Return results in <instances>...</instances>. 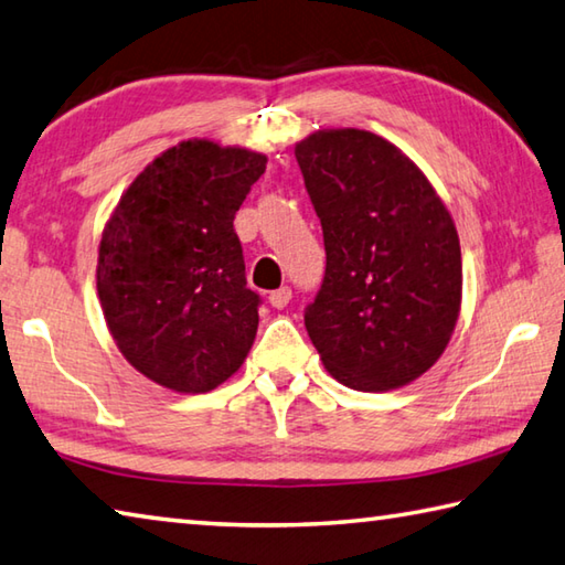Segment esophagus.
Here are the masks:
<instances>
[{
    "label": "esophagus",
    "mask_w": 565,
    "mask_h": 565,
    "mask_svg": "<svg viewBox=\"0 0 565 565\" xmlns=\"http://www.w3.org/2000/svg\"><path fill=\"white\" fill-rule=\"evenodd\" d=\"M291 301V289L289 286H281V289H276L269 294V303L274 306V309H284V306H289Z\"/></svg>",
    "instance_id": "esophagus-1"
}]
</instances>
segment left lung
I'll use <instances>...</instances> for the list:
<instances>
[{
    "instance_id": "1",
    "label": "left lung",
    "mask_w": 565,
    "mask_h": 565,
    "mask_svg": "<svg viewBox=\"0 0 565 565\" xmlns=\"http://www.w3.org/2000/svg\"><path fill=\"white\" fill-rule=\"evenodd\" d=\"M296 160L321 220L326 276L303 313L338 383L395 390L445 353L461 306L452 214L413 160L371 130H316Z\"/></svg>"
}]
</instances>
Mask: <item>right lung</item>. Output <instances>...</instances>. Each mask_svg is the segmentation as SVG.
<instances>
[{
  "instance_id": "1",
  "label": "right lung",
  "mask_w": 565,
  "mask_h": 565,
  "mask_svg": "<svg viewBox=\"0 0 565 565\" xmlns=\"http://www.w3.org/2000/svg\"><path fill=\"white\" fill-rule=\"evenodd\" d=\"M266 156L182 140L122 192L104 227L96 286L118 351L175 393H210L239 371L259 326L234 214Z\"/></svg>"
}]
</instances>
